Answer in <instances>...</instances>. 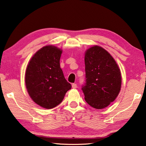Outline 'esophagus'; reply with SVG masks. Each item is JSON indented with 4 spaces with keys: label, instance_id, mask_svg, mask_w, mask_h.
<instances>
[{
    "label": "esophagus",
    "instance_id": "1",
    "mask_svg": "<svg viewBox=\"0 0 146 146\" xmlns=\"http://www.w3.org/2000/svg\"><path fill=\"white\" fill-rule=\"evenodd\" d=\"M77 84H75V83H73V84H72V88H77Z\"/></svg>",
    "mask_w": 146,
    "mask_h": 146
}]
</instances>
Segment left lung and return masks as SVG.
<instances>
[{
    "label": "left lung",
    "mask_w": 146,
    "mask_h": 146,
    "mask_svg": "<svg viewBox=\"0 0 146 146\" xmlns=\"http://www.w3.org/2000/svg\"><path fill=\"white\" fill-rule=\"evenodd\" d=\"M86 82L82 86L86 103L102 109L114 101L121 90L118 66L105 49L98 45L89 48L84 56Z\"/></svg>",
    "instance_id": "8db88e82"
}]
</instances>
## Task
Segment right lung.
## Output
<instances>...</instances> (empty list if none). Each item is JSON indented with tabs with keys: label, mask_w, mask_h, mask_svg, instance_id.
<instances>
[{
	"label": "right lung",
	"mask_w": 146,
	"mask_h": 146,
	"mask_svg": "<svg viewBox=\"0 0 146 146\" xmlns=\"http://www.w3.org/2000/svg\"><path fill=\"white\" fill-rule=\"evenodd\" d=\"M62 53L55 46H45L34 54L26 69L28 93L36 104L47 109L58 105L71 88L60 66Z\"/></svg>",
	"instance_id": "right-lung-1"
}]
</instances>
